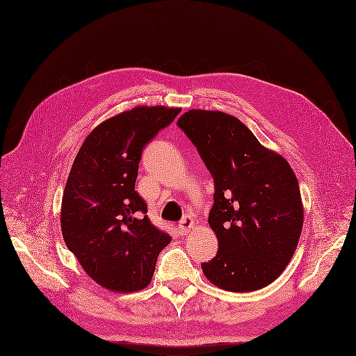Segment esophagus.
<instances>
[{
  "instance_id": "34e87169",
  "label": "esophagus",
  "mask_w": 356,
  "mask_h": 356,
  "mask_svg": "<svg viewBox=\"0 0 356 356\" xmlns=\"http://www.w3.org/2000/svg\"><path fill=\"white\" fill-rule=\"evenodd\" d=\"M179 229H180L181 233H185V234L189 233L191 229H193V218L189 217V216L183 217V218L180 220V222H179Z\"/></svg>"
}]
</instances>
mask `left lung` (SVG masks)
Returning <instances> with one entry per match:
<instances>
[{
  "instance_id": "1",
  "label": "left lung",
  "mask_w": 356,
  "mask_h": 356,
  "mask_svg": "<svg viewBox=\"0 0 356 356\" xmlns=\"http://www.w3.org/2000/svg\"><path fill=\"white\" fill-rule=\"evenodd\" d=\"M177 124L214 179L208 225L218 251L201 264L205 277L229 292L268 286L291 262L304 226L292 167L234 115L189 110Z\"/></svg>"
}]
</instances>
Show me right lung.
<instances>
[{
	"label": "right lung",
	"instance_id": "1",
	"mask_svg": "<svg viewBox=\"0 0 356 356\" xmlns=\"http://www.w3.org/2000/svg\"><path fill=\"white\" fill-rule=\"evenodd\" d=\"M181 108L135 107L98 124L79 149L61 201V233L89 277L113 292L142 291L171 238L135 191L142 149Z\"/></svg>",
	"mask_w": 356,
	"mask_h": 356
}]
</instances>
